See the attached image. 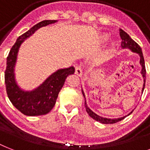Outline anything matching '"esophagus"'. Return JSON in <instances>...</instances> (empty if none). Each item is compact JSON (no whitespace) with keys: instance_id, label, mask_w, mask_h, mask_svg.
Returning a JSON list of instances; mask_svg holds the SVG:
<instances>
[{"instance_id":"esophagus-1","label":"esophagus","mask_w":150,"mask_h":150,"mask_svg":"<svg viewBox=\"0 0 150 150\" xmlns=\"http://www.w3.org/2000/svg\"><path fill=\"white\" fill-rule=\"evenodd\" d=\"M75 75H77L79 77L82 76V69L81 66L78 65L75 67Z\"/></svg>"}]
</instances>
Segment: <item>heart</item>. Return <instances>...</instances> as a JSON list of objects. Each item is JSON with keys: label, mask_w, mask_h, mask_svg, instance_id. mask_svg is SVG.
<instances>
[{"label": "heart", "mask_w": 150, "mask_h": 150, "mask_svg": "<svg viewBox=\"0 0 150 150\" xmlns=\"http://www.w3.org/2000/svg\"><path fill=\"white\" fill-rule=\"evenodd\" d=\"M108 37H109V36H108V34H107V33H102L100 36V40L102 41V42H104V41L107 40V39H108ZM114 47H115V43H112L110 48H111V49H114Z\"/></svg>", "instance_id": "obj_1"}]
</instances>
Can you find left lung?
Here are the masks:
<instances>
[{"instance_id":"left-lung-1","label":"left lung","mask_w":150,"mask_h":150,"mask_svg":"<svg viewBox=\"0 0 150 150\" xmlns=\"http://www.w3.org/2000/svg\"><path fill=\"white\" fill-rule=\"evenodd\" d=\"M120 36H121V47L123 49H129L133 53H136L139 55L140 57V64L142 66V70H141V74H142V77H143V87H142V93L144 90L145 88V83H146V67H145V61L144 57H143V54H142V51L141 47H139V45L137 43H135V41L133 40L131 38L129 35H128L127 33L122 30L121 29H120ZM82 94H83V96L85 98V107H86V110L87 113L89 114V115L92 118H93L94 120H96V121H100V123L102 124H114L118 122V121L123 120L124 118H125L126 117L130 115L133 112L134 110H132V111L128 114V115H125V116L121 117H118V118H107V117H103L99 116L98 114H96V113H94L93 110H92L87 105L86 103V96H85L84 92H83V89H82Z\"/></svg>"}]
</instances>
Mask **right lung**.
I'll list each match as a JSON object with an SVG mask.
<instances>
[{
    "label": "right lung",
    "mask_w": 150,
    "mask_h": 150,
    "mask_svg": "<svg viewBox=\"0 0 150 150\" xmlns=\"http://www.w3.org/2000/svg\"><path fill=\"white\" fill-rule=\"evenodd\" d=\"M57 22V20H44L35 25L17 39L7 57V67L4 72L7 94L11 103L27 116H38L49 113L55 105L59 92L63 87L67 77L75 73L73 66L58 69L42 84L30 91H25L20 88L15 80V67L20 46L40 28Z\"/></svg>",
    "instance_id": "1"
}]
</instances>
